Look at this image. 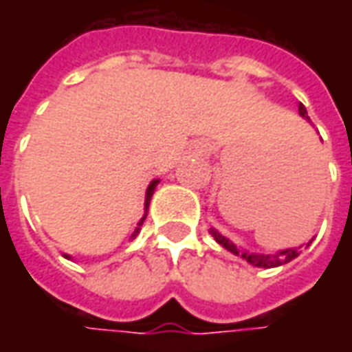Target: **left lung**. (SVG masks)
I'll return each mask as SVG.
<instances>
[{
  "instance_id": "obj_1",
  "label": "left lung",
  "mask_w": 352,
  "mask_h": 352,
  "mask_svg": "<svg viewBox=\"0 0 352 352\" xmlns=\"http://www.w3.org/2000/svg\"><path fill=\"white\" fill-rule=\"evenodd\" d=\"M298 111H300V116L304 117L305 121H309V116H307V111H305V107L300 103V107H298ZM311 123V121H309ZM211 236L223 247V249H227L229 252H233L235 256H241L243 261H247L249 264H252V266H258V268H276V266H282V264L290 263V261H294L300 252H302V249H307L309 245H311V241H307L305 245H300V247H292V249H284V250H278V252H270V254H261V252H250V250H245L241 249V247H236L235 243L231 241V239H227L225 235H221L215 227H211L210 229Z\"/></svg>"
}]
</instances>
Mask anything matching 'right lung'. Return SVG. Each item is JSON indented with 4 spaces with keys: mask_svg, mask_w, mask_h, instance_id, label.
I'll return each mask as SVG.
<instances>
[{
    "mask_svg": "<svg viewBox=\"0 0 352 352\" xmlns=\"http://www.w3.org/2000/svg\"><path fill=\"white\" fill-rule=\"evenodd\" d=\"M158 182L160 180H153V182L148 184V188H146V196H144V215L141 217V221L137 223V227H135V231H133V235H131V239H135V236L139 235V231H141L142 223H144V219H146V211H148V204H151V197H153V194H155L156 186H158ZM66 258H70L68 254H64Z\"/></svg>",
    "mask_w": 352,
    "mask_h": 352,
    "instance_id": "add662e5",
    "label": "right lung"
}]
</instances>
